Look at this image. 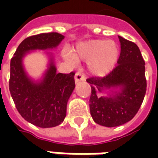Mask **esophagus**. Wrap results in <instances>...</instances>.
I'll return each mask as SVG.
<instances>
[{
	"instance_id": "esophagus-1",
	"label": "esophagus",
	"mask_w": 158,
	"mask_h": 158,
	"mask_svg": "<svg viewBox=\"0 0 158 158\" xmlns=\"http://www.w3.org/2000/svg\"><path fill=\"white\" fill-rule=\"evenodd\" d=\"M84 80V76L82 75V73L80 72H77L76 75H75V81L76 82H80V81H83Z\"/></svg>"
}]
</instances>
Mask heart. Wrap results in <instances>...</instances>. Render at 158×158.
<instances>
[{"label":"heart","mask_w":158,"mask_h":158,"mask_svg":"<svg viewBox=\"0 0 158 158\" xmlns=\"http://www.w3.org/2000/svg\"><path fill=\"white\" fill-rule=\"evenodd\" d=\"M64 56L73 63L76 60L89 61V72L96 77H104L115 68L119 50L112 40H92L79 43L73 53L65 51Z\"/></svg>","instance_id":"obj_1"}]
</instances>
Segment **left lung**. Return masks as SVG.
<instances>
[{
    "label": "left lung",
    "instance_id": "1",
    "mask_svg": "<svg viewBox=\"0 0 158 158\" xmlns=\"http://www.w3.org/2000/svg\"><path fill=\"white\" fill-rule=\"evenodd\" d=\"M118 39L120 55L116 68L105 77L87 79L91 87V117L97 124L108 127L123 125L135 117L147 87L145 62L139 47L120 36ZM105 90L110 92L106 96L100 95Z\"/></svg>",
    "mask_w": 158,
    "mask_h": 158
}]
</instances>
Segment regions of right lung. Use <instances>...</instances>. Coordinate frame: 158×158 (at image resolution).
Returning a JSON list of instances; mask_svg holds the SVG:
<instances>
[{"instance_id":"right-lung-1","label":"right lung","mask_w":158,"mask_h":158,"mask_svg":"<svg viewBox=\"0 0 158 158\" xmlns=\"http://www.w3.org/2000/svg\"><path fill=\"white\" fill-rule=\"evenodd\" d=\"M63 39V35L57 32L28 37L18 46L10 61L9 91L15 107L25 120L43 128L63 122L68 101L76 87L75 73H57L53 56L47 52L48 68L41 80L34 81L24 70L23 59L31 51L56 48Z\"/></svg>"}]
</instances>
